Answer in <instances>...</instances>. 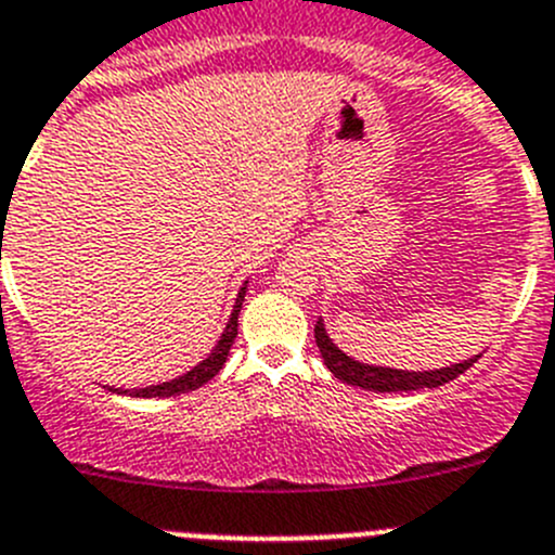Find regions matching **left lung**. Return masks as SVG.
Instances as JSON below:
<instances>
[{
	"label": "left lung",
	"mask_w": 555,
	"mask_h": 555,
	"mask_svg": "<svg viewBox=\"0 0 555 555\" xmlns=\"http://www.w3.org/2000/svg\"><path fill=\"white\" fill-rule=\"evenodd\" d=\"M314 341H318L320 356H323L325 366L334 372V377H339L341 383L348 386L366 388V391H380V395H391V391H422V388H438L443 383L454 380L457 375H463L468 366L476 364L479 356L463 361V364H449L443 370H427V372H408V370H391V366H372L361 364V361L350 359L348 353H341L336 348L331 336L325 334L323 320H318L314 325Z\"/></svg>",
	"instance_id": "8db88e82"
}]
</instances>
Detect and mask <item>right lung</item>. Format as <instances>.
<instances>
[{
  "mask_svg": "<svg viewBox=\"0 0 555 555\" xmlns=\"http://www.w3.org/2000/svg\"><path fill=\"white\" fill-rule=\"evenodd\" d=\"M246 284L243 282L241 293H237L235 298V307H232V314H230V323H227L224 334H221L219 345H216L214 350H210V356H207L205 361H199V364L194 366V370H189L185 375L175 377V380H167V383H158V386H147V388H112V391H117V395H131V397H178V395H185V391H194V388L205 386L210 377L219 375V370L224 366L227 356H230V348L232 341H235L237 336V314H241V307H243V295H246Z\"/></svg>",
  "mask_w": 555,
  "mask_h": 555,
  "instance_id": "obj_1",
  "label": "right lung"
}]
</instances>
